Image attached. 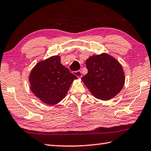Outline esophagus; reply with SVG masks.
I'll return each instance as SVG.
<instances>
[{
  "label": "esophagus",
  "instance_id": "34e87169",
  "mask_svg": "<svg viewBox=\"0 0 151 151\" xmlns=\"http://www.w3.org/2000/svg\"><path fill=\"white\" fill-rule=\"evenodd\" d=\"M73 73H74V75H75L76 76H77L78 78H81L82 76V73H81V70H77V71H74Z\"/></svg>",
  "mask_w": 151,
  "mask_h": 151
}]
</instances>
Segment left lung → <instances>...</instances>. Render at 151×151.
Wrapping results in <instances>:
<instances>
[{
	"instance_id": "obj_1",
	"label": "left lung",
	"mask_w": 151,
	"mask_h": 151,
	"mask_svg": "<svg viewBox=\"0 0 151 151\" xmlns=\"http://www.w3.org/2000/svg\"><path fill=\"white\" fill-rule=\"evenodd\" d=\"M86 65L88 72L81 79L96 98L109 100L122 90L124 73L116 59L104 53L91 56Z\"/></svg>"
}]
</instances>
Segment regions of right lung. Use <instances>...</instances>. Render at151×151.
<instances>
[{
	"label": "right lung",
	"mask_w": 151,
	"mask_h": 151,
	"mask_svg": "<svg viewBox=\"0 0 151 151\" xmlns=\"http://www.w3.org/2000/svg\"><path fill=\"white\" fill-rule=\"evenodd\" d=\"M75 79L76 76L61 63L58 55L38 63L29 75L32 92L50 105L57 104L65 97Z\"/></svg>",
	"instance_id": "add662e5"
}]
</instances>
